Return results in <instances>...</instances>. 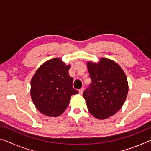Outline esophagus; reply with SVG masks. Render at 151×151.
<instances>
[{
	"label": "esophagus",
	"instance_id": "1",
	"mask_svg": "<svg viewBox=\"0 0 151 151\" xmlns=\"http://www.w3.org/2000/svg\"><path fill=\"white\" fill-rule=\"evenodd\" d=\"M83 91H84V88H81L80 89V90L78 91V92H79V94H82L83 93Z\"/></svg>",
	"mask_w": 151,
	"mask_h": 151
}]
</instances>
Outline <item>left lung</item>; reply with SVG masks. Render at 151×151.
Instances as JSON below:
<instances>
[{"mask_svg":"<svg viewBox=\"0 0 151 151\" xmlns=\"http://www.w3.org/2000/svg\"><path fill=\"white\" fill-rule=\"evenodd\" d=\"M91 83L83 96L90 113L98 119H106L122 108L129 91L127 78L114 61L102 58L99 63H87Z\"/></svg>","mask_w":151,"mask_h":151,"instance_id":"left-lung-1","label":"left lung"}]
</instances>
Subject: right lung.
I'll list each match as a JSON object with an SVG mask.
<instances>
[{
  "label": "right lung",
  "instance_id": "1",
  "mask_svg": "<svg viewBox=\"0 0 151 151\" xmlns=\"http://www.w3.org/2000/svg\"><path fill=\"white\" fill-rule=\"evenodd\" d=\"M70 65L60 58L47 61L38 68L31 79L30 95L35 106L41 113L57 117L65 111L70 97L78 93L73 87V78L69 76Z\"/></svg>",
  "mask_w": 151,
  "mask_h": 151
}]
</instances>
